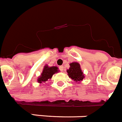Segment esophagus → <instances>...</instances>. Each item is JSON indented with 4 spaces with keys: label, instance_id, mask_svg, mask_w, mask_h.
Returning <instances> with one entry per match:
<instances>
[{
    "label": "esophagus",
    "instance_id": "esophagus-1",
    "mask_svg": "<svg viewBox=\"0 0 122 122\" xmlns=\"http://www.w3.org/2000/svg\"><path fill=\"white\" fill-rule=\"evenodd\" d=\"M59 70H60V71H63V70H64V67H63V66H59Z\"/></svg>",
    "mask_w": 122,
    "mask_h": 122
}]
</instances>
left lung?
I'll return each mask as SVG.
<instances>
[{"mask_svg":"<svg viewBox=\"0 0 122 122\" xmlns=\"http://www.w3.org/2000/svg\"><path fill=\"white\" fill-rule=\"evenodd\" d=\"M70 68L67 70L68 76L76 83H80L85 78V75L82 71L80 64L77 62H73L70 64Z\"/></svg>","mask_w":122,"mask_h":122,"instance_id":"8db88e82","label":"left lung"}]
</instances>
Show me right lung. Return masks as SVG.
I'll return each instance as SVG.
<instances>
[{
    "instance_id": "add662e5",
    "label": "right lung",
    "mask_w": 122,
    "mask_h": 122,
    "mask_svg": "<svg viewBox=\"0 0 122 122\" xmlns=\"http://www.w3.org/2000/svg\"><path fill=\"white\" fill-rule=\"evenodd\" d=\"M59 70H58V68L57 66H51L49 67L48 65H45L44 66L41 75L37 78V81L39 83H46L48 81V80L52 78V75L55 73H58Z\"/></svg>"
}]
</instances>
